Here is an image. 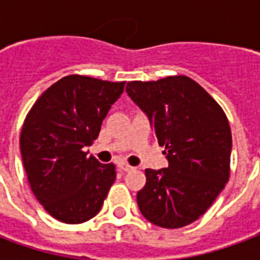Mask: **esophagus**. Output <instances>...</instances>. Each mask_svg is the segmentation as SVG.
Instances as JSON below:
<instances>
[{"label":"esophagus","mask_w":260,"mask_h":260,"mask_svg":"<svg viewBox=\"0 0 260 260\" xmlns=\"http://www.w3.org/2000/svg\"><path fill=\"white\" fill-rule=\"evenodd\" d=\"M119 169L122 170V171H131V170H134V167L129 166L128 163H119Z\"/></svg>","instance_id":"esophagus-1"}]
</instances>
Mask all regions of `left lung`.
<instances>
[{"label":"left lung","mask_w":260,"mask_h":260,"mask_svg":"<svg viewBox=\"0 0 260 260\" xmlns=\"http://www.w3.org/2000/svg\"><path fill=\"white\" fill-rule=\"evenodd\" d=\"M126 93L145 111L169 167L146 169L138 192L139 210L150 223L180 229L206 212L230 178L233 138L214 99L188 76L126 83Z\"/></svg>","instance_id":"left-lung-1"}]
</instances>
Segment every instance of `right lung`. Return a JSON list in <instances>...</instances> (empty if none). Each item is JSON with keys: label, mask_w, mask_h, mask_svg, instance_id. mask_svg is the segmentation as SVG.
Here are the masks:
<instances>
[{"label": "right lung", "mask_w": 260, "mask_h": 260, "mask_svg": "<svg viewBox=\"0 0 260 260\" xmlns=\"http://www.w3.org/2000/svg\"><path fill=\"white\" fill-rule=\"evenodd\" d=\"M125 82L68 75L39 97L20 132V153L36 199L67 224L85 223L100 212L115 181V166L87 156L103 119Z\"/></svg>", "instance_id": "right-lung-1"}]
</instances>
